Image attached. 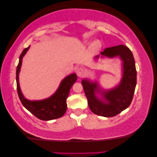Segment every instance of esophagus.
I'll return each instance as SVG.
<instances>
[{
    "label": "esophagus",
    "mask_w": 157,
    "mask_h": 157,
    "mask_svg": "<svg viewBox=\"0 0 157 157\" xmlns=\"http://www.w3.org/2000/svg\"><path fill=\"white\" fill-rule=\"evenodd\" d=\"M76 73H77V75H78V77H82L86 74V71L84 68H79L77 69Z\"/></svg>",
    "instance_id": "34e87169"
}]
</instances>
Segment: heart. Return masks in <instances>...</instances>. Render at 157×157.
I'll use <instances>...</instances> for the list:
<instances>
[{
  "label": "heart",
  "instance_id": "1",
  "mask_svg": "<svg viewBox=\"0 0 157 157\" xmlns=\"http://www.w3.org/2000/svg\"><path fill=\"white\" fill-rule=\"evenodd\" d=\"M89 44V42L86 41L85 42V44ZM92 49H93L94 51H98L99 50V49L101 48V43L99 40H95L93 44H92Z\"/></svg>",
  "mask_w": 157,
  "mask_h": 157
}]
</instances>
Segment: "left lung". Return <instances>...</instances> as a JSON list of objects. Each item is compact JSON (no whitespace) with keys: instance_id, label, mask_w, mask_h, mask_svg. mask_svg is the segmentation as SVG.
I'll return each mask as SVG.
<instances>
[{"instance_id":"8db88e82","label":"left lung","mask_w":157,"mask_h":157,"mask_svg":"<svg viewBox=\"0 0 157 157\" xmlns=\"http://www.w3.org/2000/svg\"><path fill=\"white\" fill-rule=\"evenodd\" d=\"M99 57L100 55L96 56L95 59ZM104 57L121 59L122 77L119 84L113 89H103L96 81L83 78L81 83L92 112L101 117H112L127 109L132 103L136 85V70L132 51L124 45L104 49L101 52V58Z\"/></svg>"}]
</instances>
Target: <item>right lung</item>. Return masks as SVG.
<instances>
[{"instance_id":"add662e5","label":"right lung","mask_w":157,"mask_h":157,"mask_svg":"<svg viewBox=\"0 0 157 157\" xmlns=\"http://www.w3.org/2000/svg\"><path fill=\"white\" fill-rule=\"evenodd\" d=\"M30 48H25L19 57V62L16 69V83L17 91L23 106L27 110L40 120L49 121L63 117L67 109V99L71 88L77 80L76 74H71L66 76L61 81L59 88L54 94L50 97L43 100L31 101L27 99L23 96L21 91L20 83H19V73H20L23 58L27 53Z\"/></svg>"}]
</instances>
